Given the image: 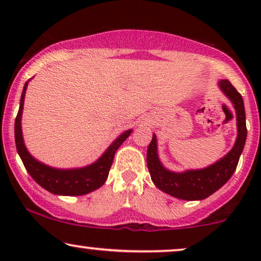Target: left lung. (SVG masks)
<instances>
[{
    "instance_id": "left-lung-1",
    "label": "left lung",
    "mask_w": 261,
    "mask_h": 261,
    "mask_svg": "<svg viewBox=\"0 0 261 261\" xmlns=\"http://www.w3.org/2000/svg\"><path fill=\"white\" fill-rule=\"evenodd\" d=\"M220 88L226 94L237 110L238 138L234 147L226 156L219 162L203 170H192L183 173H174L164 169L156 154V138L153 135L147 148V167L153 183L156 188L173 197L196 201L204 199L219 190L229 180L237 170L239 159L244 149L247 128H246V114L244 99L228 80L220 82Z\"/></svg>"
}]
</instances>
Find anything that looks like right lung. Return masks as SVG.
Listing matches in <instances>:
<instances>
[{
  "label": "right lung",
  "instance_id": "add662e5",
  "mask_svg": "<svg viewBox=\"0 0 261 261\" xmlns=\"http://www.w3.org/2000/svg\"><path fill=\"white\" fill-rule=\"evenodd\" d=\"M27 83L24 84L22 95L20 99V108L15 119V144L21 160L24 167L31 174V177L46 190L56 195L80 196L101 188L109 174L112 167L114 155L116 149L122 145V142L129 137L132 129L124 132L109 146L97 162L83 169L76 170H57L39 163L32 156L24 147L22 132H21V114L23 108L24 92Z\"/></svg>",
  "mask_w": 261,
  "mask_h": 261
}]
</instances>
